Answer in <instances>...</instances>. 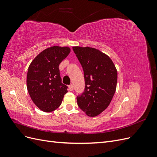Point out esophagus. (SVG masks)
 <instances>
[{"instance_id": "esophagus-1", "label": "esophagus", "mask_w": 157, "mask_h": 157, "mask_svg": "<svg viewBox=\"0 0 157 157\" xmlns=\"http://www.w3.org/2000/svg\"><path fill=\"white\" fill-rule=\"evenodd\" d=\"M69 91H73V86L72 84H71L69 86Z\"/></svg>"}]
</instances>
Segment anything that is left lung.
<instances>
[{
	"mask_svg": "<svg viewBox=\"0 0 157 157\" xmlns=\"http://www.w3.org/2000/svg\"><path fill=\"white\" fill-rule=\"evenodd\" d=\"M84 75L85 89L77 97L78 107L89 117L98 116L110 104L116 91L117 71L105 54L90 47L73 46Z\"/></svg>",
	"mask_w": 157,
	"mask_h": 157,
	"instance_id": "8db88e82",
	"label": "left lung"
}]
</instances>
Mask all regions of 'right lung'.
Masks as SVG:
<instances>
[{
	"instance_id": "add662e5",
	"label": "right lung",
	"mask_w": 157,
	"mask_h": 157,
	"mask_svg": "<svg viewBox=\"0 0 157 157\" xmlns=\"http://www.w3.org/2000/svg\"><path fill=\"white\" fill-rule=\"evenodd\" d=\"M70 52L67 46H51L38 54L29 65L27 90L33 103L42 111L56 110L68 92L67 86L61 82L59 65Z\"/></svg>"
}]
</instances>
